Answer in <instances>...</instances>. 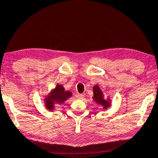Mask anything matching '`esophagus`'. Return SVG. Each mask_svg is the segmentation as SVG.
<instances>
[{
    "label": "esophagus",
    "instance_id": "obj_1",
    "mask_svg": "<svg viewBox=\"0 0 158 158\" xmlns=\"http://www.w3.org/2000/svg\"><path fill=\"white\" fill-rule=\"evenodd\" d=\"M76 97L77 98H79V99H82L85 97V94L83 93V94H77V95H76Z\"/></svg>",
    "mask_w": 158,
    "mask_h": 158
}]
</instances>
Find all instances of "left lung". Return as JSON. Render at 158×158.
<instances>
[{"label":"left lung","mask_w":158,"mask_h":158,"mask_svg":"<svg viewBox=\"0 0 158 158\" xmlns=\"http://www.w3.org/2000/svg\"><path fill=\"white\" fill-rule=\"evenodd\" d=\"M93 93L94 96L93 99L98 104H101L103 105L104 109L108 108L110 106V103L108 101L104 100L103 98V94L102 93V91L99 89L98 85H95L93 87Z\"/></svg>","instance_id":"8db88e82"}]
</instances>
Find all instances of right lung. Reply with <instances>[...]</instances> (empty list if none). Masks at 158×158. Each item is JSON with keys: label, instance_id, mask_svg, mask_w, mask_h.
I'll use <instances>...</instances> for the list:
<instances>
[{"label": "right lung", "instance_id": "obj_1", "mask_svg": "<svg viewBox=\"0 0 158 158\" xmlns=\"http://www.w3.org/2000/svg\"><path fill=\"white\" fill-rule=\"evenodd\" d=\"M72 94L69 91H65L64 87L60 85H57L54 89H53L51 95L47 97L46 98V106L48 110H54V104L56 103L58 104L64 103L68 98L71 97Z\"/></svg>", "mask_w": 158, "mask_h": 158}]
</instances>
